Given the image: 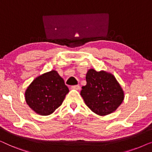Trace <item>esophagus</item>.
<instances>
[{"instance_id":"34e87169","label":"esophagus","mask_w":152,"mask_h":152,"mask_svg":"<svg viewBox=\"0 0 152 152\" xmlns=\"http://www.w3.org/2000/svg\"><path fill=\"white\" fill-rule=\"evenodd\" d=\"M71 88L75 89V90H80V85H74V86H71Z\"/></svg>"}]
</instances>
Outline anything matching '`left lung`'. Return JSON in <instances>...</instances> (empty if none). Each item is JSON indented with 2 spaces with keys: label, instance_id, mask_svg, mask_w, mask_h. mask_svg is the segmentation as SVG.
I'll return each mask as SVG.
<instances>
[{
  "label": "left lung",
  "instance_id": "left-lung-1",
  "mask_svg": "<svg viewBox=\"0 0 152 152\" xmlns=\"http://www.w3.org/2000/svg\"><path fill=\"white\" fill-rule=\"evenodd\" d=\"M86 85L82 86L81 95L87 107L99 115L115 111L124 99V91L115 77L104 70L89 69Z\"/></svg>",
  "mask_w": 152,
  "mask_h": 152
}]
</instances>
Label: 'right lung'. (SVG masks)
<instances>
[{"label": "right lung", "mask_w": 152, "mask_h": 152, "mask_svg": "<svg viewBox=\"0 0 152 152\" xmlns=\"http://www.w3.org/2000/svg\"><path fill=\"white\" fill-rule=\"evenodd\" d=\"M68 92L63 78L56 70H51L34 79L26 91L25 97L33 111L48 115L61 105Z\"/></svg>", "instance_id": "add662e5"}]
</instances>
